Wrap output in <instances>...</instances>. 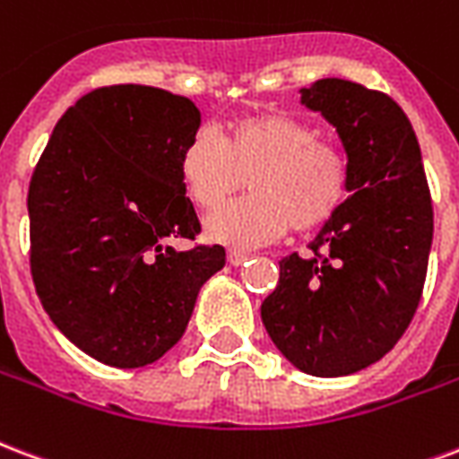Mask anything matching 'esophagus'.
<instances>
[{
  "label": "esophagus",
  "mask_w": 459,
  "mask_h": 459,
  "mask_svg": "<svg viewBox=\"0 0 459 459\" xmlns=\"http://www.w3.org/2000/svg\"><path fill=\"white\" fill-rule=\"evenodd\" d=\"M250 260V255L247 253H238V250H229V262L233 264V267H240V264H245V262Z\"/></svg>",
  "instance_id": "obj_1"
}]
</instances>
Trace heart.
Segmentation results:
<instances>
[{
	"mask_svg": "<svg viewBox=\"0 0 459 459\" xmlns=\"http://www.w3.org/2000/svg\"><path fill=\"white\" fill-rule=\"evenodd\" d=\"M180 178L190 199L214 209L206 216L214 243L250 250L274 243L291 229L307 233L332 221L344 204L349 170L344 156L317 139L313 125L286 113H257L230 125L226 142L214 127H199L180 153Z\"/></svg>",
	"mask_w": 459,
	"mask_h": 459,
	"instance_id": "b5f03b06",
	"label": "heart"
}]
</instances>
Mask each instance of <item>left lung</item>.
<instances>
[{
    "instance_id": "obj_1",
    "label": "left lung",
    "mask_w": 459,
    "mask_h": 459,
    "mask_svg": "<svg viewBox=\"0 0 459 459\" xmlns=\"http://www.w3.org/2000/svg\"><path fill=\"white\" fill-rule=\"evenodd\" d=\"M300 103L337 129L349 197L307 245L310 257L279 262L262 323L307 376H351L400 342L419 307L433 240L431 192L411 122L393 98L320 79L300 89Z\"/></svg>"
}]
</instances>
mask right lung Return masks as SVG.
Returning <instances> with one entry per match:
<instances>
[{"label":"right lung","mask_w":459,"mask_h":459,"mask_svg":"<svg viewBox=\"0 0 459 459\" xmlns=\"http://www.w3.org/2000/svg\"><path fill=\"white\" fill-rule=\"evenodd\" d=\"M190 98L117 83L82 96L52 129L28 187L30 274L62 334L91 359L142 368L173 349L221 245L178 253L202 226L180 178L199 129Z\"/></svg>","instance_id":"obj_1"}]
</instances>
